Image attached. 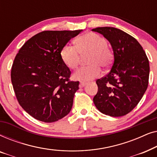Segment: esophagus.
<instances>
[{
    "instance_id": "obj_1",
    "label": "esophagus",
    "mask_w": 157,
    "mask_h": 157,
    "mask_svg": "<svg viewBox=\"0 0 157 157\" xmlns=\"http://www.w3.org/2000/svg\"><path fill=\"white\" fill-rule=\"evenodd\" d=\"M86 84V83L85 82H83V81H81L80 84H79V87H80V88H83V86H85Z\"/></svg>"
}]
</instances>
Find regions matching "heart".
<instances>
[{
	"label": "heart",
	"instance_id": "1",
	"mask_svg": "<svg viewBox=\"0 0 157 157\" xmlns=\"http://www.w3.org/2000/svg\"><path fill=\"white\" fill-rule=\"evenodd\" d=\"M107 46V40L102 36L95 33H87L77 38L76 47L65 45L61 51V58L68 68L75 69L79 63V54L90 53L87 61L90 66L78 68L73 75L76 80L89 81L100 76V66L106 68L111 63L113 55Z\"/></svg>",
	"mask_w": 157,
	"mask_h": 157
}]
</instances>
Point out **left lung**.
<instances>
[{"label": "left lung", "instance_id": "obj_1", "mask_svg": "<svg viewBox=\"0 0 157 157\" xmlns=\"http://www.w3.org/2000/svg\"><path fill=\"white\" fill-rule=\"evenodd\" d=\"M92 31L109 40L114 57L109 74L96 81L98 92L94 103L102 113L122 117L136 107L147 89L149 60L140 44L126 32L113 27Z\"/></svg>", "mask_w": 157, "mask_h": 157}]
</instances>
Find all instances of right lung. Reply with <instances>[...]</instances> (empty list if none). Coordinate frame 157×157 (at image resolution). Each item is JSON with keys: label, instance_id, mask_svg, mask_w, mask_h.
<instances>
[{"label": "right lung", "instance_id": "1", "mask_svg": "<svg viewBox=\"0 0 157 157\" xmlns=\"http://www.w3.org/2000/svg\"><path fill=\"white\" fill-rule=\"evenodd\" d=\"M83 30L45 31L28 40L11 68V82L19 104L40 121L51 123L71 110L78 81L61 58L63 47Z\"/></svg>", "mask_w": 157, "mask_h": 157}]
</instances>
